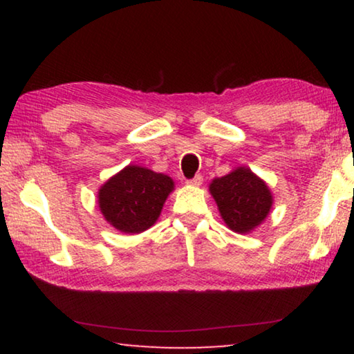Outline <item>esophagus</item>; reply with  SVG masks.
<instances>
[{"label":"esophagus","instance_id":"esophagus-1","mask_svg":"<svg viewBox=\"0 0 354 354\" xmlns=\"http://www.w3.org/2000/svg\"><path fill=\"white\" fill-rule=\"evenodd\" d=\"M187 184H189V185H195V187H198V185L203 184V176H201V175H196L195 178L189 179Z\"/></svg>","mask_w":354,"mask_h":354}]
</instances>
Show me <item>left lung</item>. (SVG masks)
I'll return each instance as SVG.
<instances>
[{"label":"left lung","instance_id":"obj_1","mask_svg":"<svg viewBox=\"0 0 354 354\" xmlns=\"http://www.w3.org/2000/svg\"><path fill=\"white\" fill-rule=\"evenodd\" d=\"M209 192L226 226L239 234H247L259 226L273 205L268 185L245 167L212 179Z\"/></svg>","mask_w":354,"mask_h":354}]
</instances>
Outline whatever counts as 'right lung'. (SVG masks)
I'll list each match as a JSON object with an SVG mask.
<instances>
[{
  "instance_id": "1",
  "label": "right lung",
  "mask_w": 354,
  "mask_h": 354,
  "mask_svg": "<svg viewBox=\"0 0 354 354\" xmlns=\"http://www.w3.org/2000/svg\"><path fill=\"white\" fill-rule=\"evenodd\" d=\"M175 189L173 179L145 167L128 165L98 190V206L107 223L124 234H139L159 218Z\"/></svg>"
}]
</instances>
